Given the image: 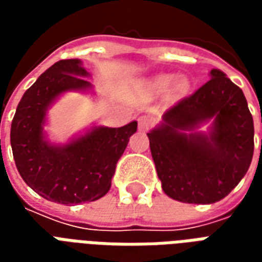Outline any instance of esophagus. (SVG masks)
I'll list each match as a JSON object with an SVG mask.
<instances>
[{
	"label": "esophagus",
	"instance_id": "esophagus-1",
	"mask_svg": "<svg viewBox=\"0 0 262 262\" xmlns=\"http://www.w3.org/2000/svg\"><path fill=\"white\" fill-rule=\"evenodd\" d=\"M151 125H153V119H151L148 115H144V116H140V118H139V129H140V130L146 132Z\"/></svg>",
	"mask_w": 262,
	"mask_h": 262
}]
</instances>
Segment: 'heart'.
Returning a JSON list of instances; mask_svg holds the SVG:
<instances>
[{
    "label": "heart",
    "mask_w": 262,
    "mask_h": 262,
    "mask_svg": "<svg viewBox=\"0 0 262 262\" xmlns=\"http://www.w3.org/2000/svg\"><path fill=\"white\" fill-rule=\"evenodd\" d=\"M146 91L150 95H163L170 90L172 98H181L189 90V80L185 75L177 77L174 74H157L146 81Z\"/></svg>",
    "instance_id": "obj_1"
}]
</instances>
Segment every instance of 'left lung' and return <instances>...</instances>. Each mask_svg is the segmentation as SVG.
I'll return each instance as SVG.
<instances>
[{
	"instance_id": "8db88e82",
	"label": "left lung",
	"mask_w": 262,
	"mask_h": 262,
	"mask_svg": "<svg viewBox=\"0 0 262 262\" xmlns=\"http://www.w3.org/2000/svg\"><path fill=\"white\" fill-rule=\"evenodd\" d=\"M209 78L147 133L163 191L184 203L206 205L227 196L253 160L247 99L222 70H210ZM203 124L209 125L206 131L200 130Z\"/></svg>"
}]
</instances>
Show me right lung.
Wrapping results in <instances>:
<instances>
[{"mask_svg": "<svg viewBox=\"0 0 262 262\" xmlns=\"http://www.w3.org/2000/svg\"><path fill=\"white\" fill-rule=\"evenodd\" d=\"M80 59L60 60L26 90L11 125V147L22 180L52 202L78 205L106 195L116 163L137 122L122 127L92 125L66 143L49 140V109L67 92L95 95Z\"/></svg>", "mask_w": 262, "mask_h": 262, "instance_id": "add662e5", "label": "right lung"}]
</instances>
